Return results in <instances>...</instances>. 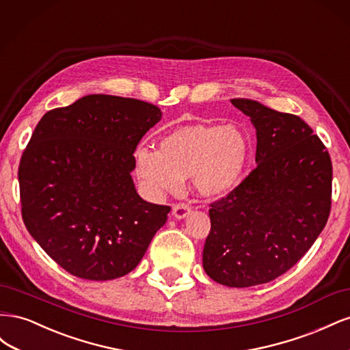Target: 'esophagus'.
Listing matches in <instances>:
<instances>
[{
  "label": "esophagus",
  "mask_w": 350,
  "mask_h": 350,
  "mask_svg": "<svg viewBox=\"0 0 350 350\" xmlns=\"http://www.w3.org/2000/svg\"><path fill=\"white\" fill-rule=\"evenodd\" d=\"M189 211H191V207H189V204H187V203H178L172 208V215L176 219H184V217H187L189 215Z\"/></svg>",
  "instance_id": "34e87169"
}]
</instances>
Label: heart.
<instances>
[{
	"instance_id": "obj_1",
	"label": "heart",
	"mask_w": 350,
	"mask_h": 350,
	"mask_svg": "<svg viewBox=\"0 0 350 350\" xmlns=\"http://www.w3.org/2000/svg\"><path fill=\"white\" fill-rule=\"evenodd\" d=\"M252 144L237 124L181 126L157 143V150L140 146L134 152L135 175L153 196L174 194L191 178L200 196L219 197L241 181Z\"/></svg>"
}]
</instances>
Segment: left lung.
Instances as JSON below:
<instances>
[{
    "label": "left lung",
    "instance_id": "obj_1",
    "mask_svg": "<svg viewBox=\"0 0 350 350\" xmlns=\"http://www.w3.org/2000/svg\"><path fill=\"white\" fill-rule=\"evenodd\" d=\"M257 133V167L210 204L203 250L210 279L250 288L282 276L324 229L332 208V159L299 116L232 99Z\"/></svg>",
    "mask_w": 350,
    "mask_h": 350
}]
</instances>
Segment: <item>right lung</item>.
I'll list each match as a JSON object with an SVG mask.
<instances>
[{"mask_svg":"<svg viewBox=\"0 0 350 350\" xmlns=\"http://www.w3.org/2000/svg\"><path fill=\"white\" fill-rule=\"evenodd\" d=\"M156 105L89 94L46 112L18 165L29 234L70 274L111 280L137 267L171 211L131 178L134 152L161 121Z\"/></svg>","mask_w":350,"mask_h":350,"instance_id":"right-lung-1","label":"right lung"}]
</instances>
